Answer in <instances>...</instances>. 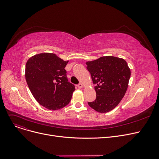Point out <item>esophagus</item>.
Here are the masks:
<instances>
[{
    "instance_id": "obj_1",
    "label": "esophagus",
    "mask_w": 159,
    "mask_h": 159,
    "mask_svg": "<svg viewBox=\"0 0 159 159\" xmlns=\"http://www.w3.org/2000/svg\"><path fill=\"white\" fill-rule=\"evenodd\" d=\"M77 87L79 88H82L83 87H84V85H83L82 83H80V84H79L78 85H77Z\"/></svg>"
}]
</instances>
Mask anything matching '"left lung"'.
I'll use <instances>...</instances> for the list:
<instances>
[{
	"mask_svg": "<svg viewBox=\"0 0 159 159\" xmlns=\"http://www.w3.org/2000/svg\"><path fill=\"white\" fill-rule=\"evenodd\" d=\"M87 69L91 74L96 99L89 106L99 113H107L117 106L128 89L131 71L123 58L105 56L88 61Z\"/></svg>",
	"mask_w": 159,
	"mask_h": 159,
	"instance_id": "obj_1",
	"label": "left lung"
}]
</instances>
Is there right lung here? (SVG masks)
Returning a JSON list of instances; mask_svg holds the SVG:
<instances>
[{"label": "right lung", "instance_id": "add662e5", "mask_svg": "<svg viewBox=\"0 0 159 159\" xmlns=\"http://www.w3.org/2000/svg\"><path fill=\"white\" fill-rule=\"evenodd\" d=\"M68 62L51 53L33 55L26 62L25 77L31 93L49 110L68 105L75 89L66 77L64 68Z\"/></svg>", "mask_w": 159, "mask_h": 159}]
</instances>
